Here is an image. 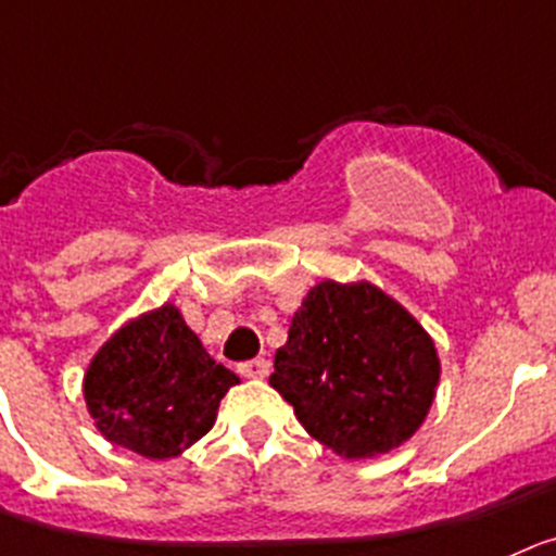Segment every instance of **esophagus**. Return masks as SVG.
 Returning <instances> with one entry per match:
<instances>
[{
  "instance_id": "obj_1",
  "label": "esophagus",
  "mask_w": 556,
  "mask_h": 556,
  "mask_svg": "<svg viewBox=\"0 0 556 556\" xmlns=\"http://www.w3.org/2000/svg\"><path fill=\"white\" fill-rule=\"evenodd\" d=\"M238 372H241V376H247V378H266L268 372H271V362L268 359H249V362H241V365H238Z\"/></svg>"
}]
</instances>
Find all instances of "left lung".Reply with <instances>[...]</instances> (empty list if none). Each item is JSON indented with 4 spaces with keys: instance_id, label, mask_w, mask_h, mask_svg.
Returning a JSON list of instances; mask_svg holds the SVG:
<instances>
[{
    "instance_id": "8db88e82",
    "label": "left lung",
    "mask_w": 556,
    "mask_h": 556,
    "mask_svg": "<svg viewBox=\"0 0 556 556\" xmlns=\"http://www.w3.org/2000/svg\"><path fill=\"white\" fill-rule=\"evenodd\" d=\"M439 356L422 326L372 285H315L274 356L271 387L345 458L389 453L422 425Z\"/></svg>"
}]
</instances>
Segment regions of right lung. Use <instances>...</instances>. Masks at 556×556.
I'll use <instances>...</instances> for the list:
<instances>
[{
    "label": "right lung",
    "mask_w": 556,
    "mask_h": 556,
    "mask_svg": "<svg viewBox=\"0 0 556 556\" xmlns=\"http://www.w3.org/2000/svg\"><path fill=\"white\" fill-rule=\"evenodd\" d=\"M238 376L216 365L173 304L123 326L92 359L85 397L109 442L173 458L214 428Z\"/></svg>",
    "instance_id": "right-lung-1"
}]
</instances>
